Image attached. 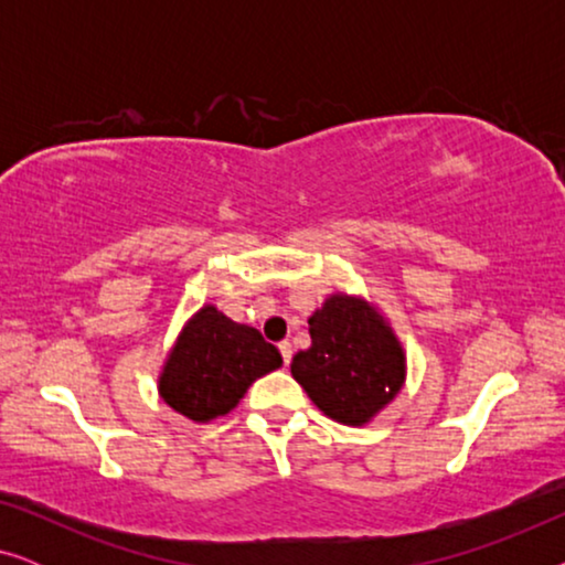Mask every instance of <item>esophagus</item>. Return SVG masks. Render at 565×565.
<instances>
[{"mask_svg": "<svg viewBox=\"0 0 565 565\" xmlns=\"http://www.w3.org/2000/svg\"><path fill=\"white\" fill-rule=\"evenodd\" d=\"M277 347H280V354H282L285 365H288V362L292 360V344H290V342H280Z\"/></svg>", "mask_w": 565, "mask_h": 565, "instance_id": "esophagus-1", "label": "esophagus"}]
</instances>
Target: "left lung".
<instances>
[{
	"label": "left lung",
	"mask_w": 565,
	"mask_h": 565,
	"mask_svg": "<svg viewBox=\"0 0 565 565\" xmlns=\"http://www.w3.org/2000/svg\"><path fill=\"white\" fill-rule=\"evenodd\" d=\"M311 347L290 373L329 419L367 424L388 406L406 377V354L383 316L367 300L331 296L308 319Z\"/></svg>",
	"instance_id": "1"
}]
</instances>
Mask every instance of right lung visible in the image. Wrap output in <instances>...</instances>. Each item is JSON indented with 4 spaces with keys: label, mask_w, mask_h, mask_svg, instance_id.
<instances>
[{
    "label": "right lung",
    "mask_w": 565,
    "mask_h": 565,
    "mask_svg": "<svg viewBox=\"0 0 565 565\" xmlns=\"http://www.w3.org/2000/svg\"><path fill=\"white\" fill-rule=\"evenodd\" d=\"M282 365L275 344L254 327L231 321L215 306H203L184 323L169 352L159 393L192 422L228 414L257 377Z\"/></svg>",
    "instance_id": "obj_1"
}]
</instances>
